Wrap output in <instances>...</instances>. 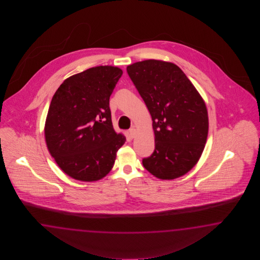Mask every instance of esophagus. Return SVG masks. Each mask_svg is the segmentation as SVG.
Returning a JSON list of instances; mask_svg holds the SVG:
<instances>
[{
  "label": "esophagus",
  "instance_id": "esophagus-1",
  "mask_svg": "<svg viewBox=\"0 0 260 260\" xmlns=\"http://www.w3.org/2000/svg\"><path fill=\"white\" fill-rule=\"evenodd\" d=\"M128 133H129V136H131L132 138H134L135 134H136V129H135L134 127H132V128L128 131Z\"/></svg>",
  "mask_w": 260,
  "mask_h": 260
}]
</instances>
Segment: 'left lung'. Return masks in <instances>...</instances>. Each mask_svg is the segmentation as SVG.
<instances>
[{
	"instance_id": "1",
	"label": "left lung",
	"mask_w": 260,
	"mask_h": 260,
	"mask_svg": "<svg viewBox=\"0 0 260 260\" xmlns=\"http://www.w3.org/2000/svg\"><path fill=\"white\" fill-rule=\"evenodd\" d=\"M152 119L155 149L144 168L160 179H174L190 171L201 156L209 131L202 97L173 63L146 60L126 68Z\"/></svg>"
}]
</instances>
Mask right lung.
<instances>
[{
  "label": "right lung",
  "instance_id": "obj_1",
  "mask_svg": "<svg viewBox=\"0 0 260 260\" xmlns=\"http://www.w3.org/2000/svg\"><path fill=\"white\" fill-rule=\"evenodd\" d=\"M123 71L100 66L64 80L47 112V149L63 173L96 181L110 173L126 137L112 126L110 97Z\"/></svg>",
  "mask_w": 260,
  "mask_h": 260
}]
</instances>
